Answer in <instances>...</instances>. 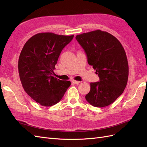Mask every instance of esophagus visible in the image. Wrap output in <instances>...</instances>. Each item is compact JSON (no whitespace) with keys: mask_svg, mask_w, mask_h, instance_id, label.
<instances>
[{"mask_svg":"<svg viewBox=\"0 0 147 147\" xmlns=\"http://www.w3.org/2000/svg\"><path fill=\"white\" fill-rule=\"evenodd\" d=\"M72 83H74V84H78L79 83H81V82H80V81H76V80H72Z\"/></svg>","mask_w":147,"mask_h":147,"instance_id":"34e87169","label":"esophagus"}]
</instances>
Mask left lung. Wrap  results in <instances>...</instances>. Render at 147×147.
Returning a JSON list of instances; mask_svg holds the SVG:
<instances>
[{"label": "left lung", "instance_id": "left-lung-1", "mask_svg": "<svg viewBox=\"0 0 147 147\" xmlns=\"http://www.w3.org/2000/svg\"><path fill=\"white\" fill-rule=\"evenodd\" d=\"M75 38L99 77V82L90 83L86 100L96 107L110 105L122 94L127 82L129 67L124 48L113 35L100 30L77 35Z\"/></svg>", "mask_w": 147, "mask_h": 147}]
</instances>
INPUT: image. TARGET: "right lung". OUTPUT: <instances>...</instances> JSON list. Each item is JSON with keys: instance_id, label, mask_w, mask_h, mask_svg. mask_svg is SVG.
<instances>
[{"instance_id": "add662e5", "label": "right lung", "mask_w": 147, "mask_h": 147, "mask_svg": "<svg viewBox=\"0 0 147 147\" xmlns=\"http://www.w3.org/2000/svg\"><path fill=\"white\" fill-rule=\"evenodd\" d=\"M74 36L38 33L30 38L22 49L18 61L21 84L26 93L41 105L58 103L70 85V81L53 75L62 50Z\"/></svg>"}]
</instances>
